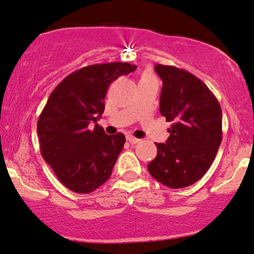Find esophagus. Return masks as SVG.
Here are the masks:
<instances>
[{
    "label": "esophagus",
    "mask_w": 254,
    "mask_h": 254,
    "mask_svg": "<svg viewBox=\"0 0 254 254\" xmlns=\"http://www.w3.org/2000/svg\"><path fill=\"white\" fill-rule=\"evenodd\" d=\"M127 139L129 140L131 144H137V143H139V141H140L139 138H136V137H133V136H127Z\"/></svg>",
    "instance_id": "34e87169"
}]
</instances>
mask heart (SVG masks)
I'll use <instances>...</instances> for the list:
<instances>
[{
  "mask_svg": "<svg viewBox=\"0 0 254 254\" xmlns=\"http://www.w3.org/2000/svg\"><path fill=\"white\" fill-rule=\"evenodd\" d=\"M146 77H152V79H154L153 75H152V74H150V73H145L141 79H146Z\"/></svg>",
  "mask_w": 254,
  "mask_h": 254,
  "instance_id": "heart-1",
  "label": "heart"
}]
</instances>
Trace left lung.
Wrapping results in <instances>:
<instances>
[{
    "label": "left lung",
    "mask_w": 254,
    "mask_h": 254,
    "mask_svg": "<svg viewBox=\"0 0 254 254\" xmlns=\"http://www.w3.org/2000/svg\"><path fill=\"white\" fill-rule=\"evenodd\" d=\"M162 80L160 114L172 122L165 144L155 143L157 157L147 165L155 180L185 188L210 168L222 141V109L204 82L187 70L155 65Z\"/></svg>",
    "instance_id": "1"
}]
</instances>
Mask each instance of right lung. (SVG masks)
Returning a JSON list of instances; mask_svg holds the SVG:
<instances>
[{
    "instance_id": "1",
    "label": "right lung",
    "mask_w": 254,
    "mask_h": 254,
    "mask_svg": "<svg viewBox=\"0 0 254 254\" xmlns=\"http://www.w3.org/2000/svg\"><path fill=\"white\" fill-rule=\"evenodd\" d=\"M136 68L127 63L90 65L69 74L51 93L37 123L40 152L69 190L88 194L110 178L125 136H109L96 122L109 84Z\"/></svg>"
}]
</instances>
